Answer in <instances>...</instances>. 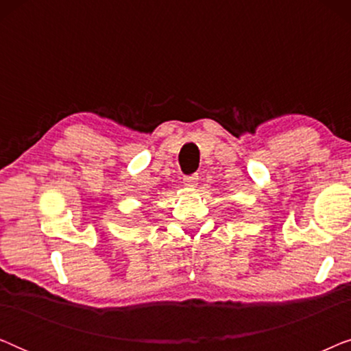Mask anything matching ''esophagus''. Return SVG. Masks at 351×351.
Listing matches in <instances>:
<instances>
[{
	"mask_svg": "<svg viewBox=\"0 0 351 351\" xmlns=\"http://www.w3.org/2000/svg\"><path fill=\"white\" fill-rule=\"evenodd\" d=\"M198 174H191V176H186V177H184V184L186 185V186H196L198 185Z\"/></svg>",
	"mask_w": 351,
	"mask_h": 351,
	"instance_id": "34e87169",
	"label": "esophagus"
}]
</instances>
